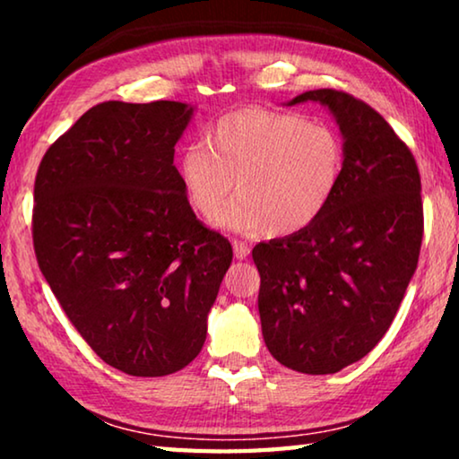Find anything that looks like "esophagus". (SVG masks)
I'll use <instances>...</instances> for the list:
<instances>
[{"instance_id": "obj_1", "label": "esophagus", "mask_w": 459, "mask_h": 459, "mask_svg": "<svg viewBox=\"0 0 459 459\" xmlns=\"http://www.w3.org/2000/svg\"><path fill=\"white\" fill-rule=\"evenodd\" d=\"M232 248H235L237 259H247L248 253H251V248H248V245L243 243V240H232Z\"/></svg>"}]
</instances>
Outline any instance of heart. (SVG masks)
Returning <instances> with one entry per match:
<instances>
[{
    "label": "heart",
    "instance_id": "1",
    "mask_svg": "<svg viewBox=\"0 0 459 459\" xmlns=\"http://www.w3.org/2000/svg\"><path fill=\"white\" fill-rule=\"evenodd\" d=\"M344 160V142L328 123L245 107L216 119L206 143L186 145L178 174L202 219L214 221L237 186L240 196L222 214V227L271 229L285 237L312 227L325 212L338 192Z\"/></svg>",
    "mask_w": 459,
    "mask_h": 459
}]
</instances>
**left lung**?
I'll return each instance as SVG.
<instances>
[{
  "instance_id": "8db88e82",
  "label": "left lung",
  "mask_w": 459,
  "mask_h": 459,
  "mask_svg": "<svg viewBox=\"0 0 459 459\" xmlns=\"http://www.w3.org/2000/svg\"><path fill=\"white\" fill-rule=\"evenodd\" d=\"M330 108L344 137L336 196L312 227L253 248L269 352L306 375H333L375 348L397 316L423 238L413 153L364 100L317 89L290 105Z\"/></svg>"
}]
</instances>
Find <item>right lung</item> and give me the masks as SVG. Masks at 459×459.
<instances>
[{"label": "right lung", "mask_w": 459, "mask_h": 459, "mask_svg": "<svg viewBox=\"0 0 459 459\" xmlns=\"http://www.w3.org/2000/svg\"><path fill=\"white\" fill-rule=\"evenodd\" d=\"M178 100L89 108L44 153L34 184L38 265L84 342L131 377L182 370L202 351L232 247L186 198Z\"/></svg>", "instance_id": "right-lung-1"}]
</instances>
